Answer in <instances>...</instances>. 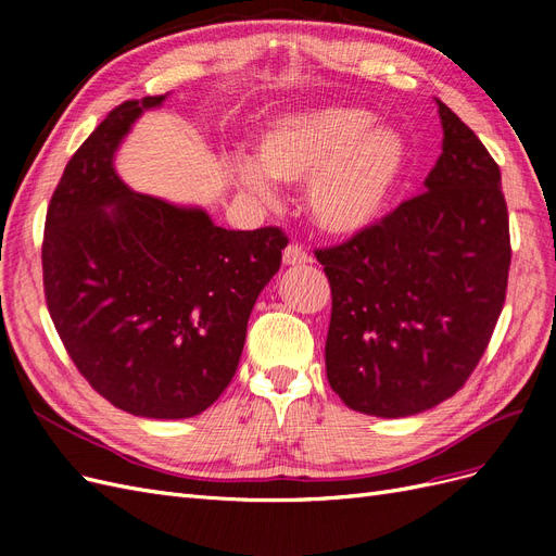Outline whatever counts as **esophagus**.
Wrapping results in <instances>:
<instances>
[{
  "label": "esophagus",
  "mask_w": 556,
  "mask_h": 556,
  "mask_svg": "<svg viewBox=\"0 0 556 556\" xmlns=\"http://www.w3.org/2000/svg\"><path fill=\"white\" fill-rule=\"evenodd\" d=\"M308 262H311V255L299 243H290L282 252V264L285 266H304Z\"/></svg>",
  "instance_id": "1"
}]
</instances>
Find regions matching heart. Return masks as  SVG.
<instances>
[{"label": "heart", "instance_id": "heart-1", "mask_svg": "<svg viewBox=\"0 0 556 556\" xmlns=\"http://www.w3.org/2000/svg\"><path fill=\"white\" fill-rule=\"evenodd\" d=\"M408 166V143L392 127L359 106H313L274 117L257 137L255 160L233 162L239 188L274 194V180L306 177V211L331 237H355L371 229Z\"/></svg>", "mask_w": 556, "mask_h": 556}]
</instances>
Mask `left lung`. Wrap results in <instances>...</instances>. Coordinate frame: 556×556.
Listing matches in <instances>:
<instances>
[{
    "label": "left lung",
    "instance_id": "8db88e82",
    "mask_svg": "<svg viewBox=\"0 0 556 556\" xmlns=\"http://www.w3.org/2000/svg\"><path fill=\"white\" fill-rule=\"evenodd\" d=\"M435 104L443 153L425 192L315 252L331 285L327 380L364 415L408 417L457 394L506 301L510 231L498 164Z\"/></svg>",
    "mask_w": 556,
    "mask_h": 556
}]
</instances>
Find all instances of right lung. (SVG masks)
I'll return each mask as SVG.
<instances>
[{
	"instance_id": "obj_1",
	"label": "right lung",
	"mask_w": 556,
	"mask_h": 556,
	"mask_svg": "<svg viewBox=\"0 0 556 556\" xmlns=\"http://www.w3.org/2000/svg\"><path fill=\"white\" fill-rule=\"evenodd\" d=\"M164 99H129L76 150L50 199L41 262L48 313L83 378L125 413L185 419L237 374L288 237L231 231L204 208L127 188L117 148Z\"/></svg>"
}]
</instances>
